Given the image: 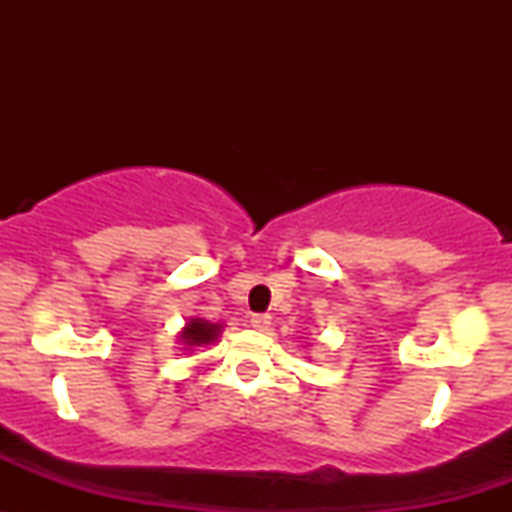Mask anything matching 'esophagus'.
<instances>
[{"label": "esophagus", "mask_w": 512, "mask_h": 512, "mask_svg": "<svg viewBox=\"0 0 512 512\" xmlns=\"http://www.w3.org/2000/svg\"><path fill=\"white\" fill-rule=\"evenodd\" d=\"M250 325L255 327V330H269V325H272V315L269 313H255L250 317Z\"/></svg>", "instance_id": "34e87169"}]
</instances>
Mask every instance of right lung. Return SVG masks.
Instances as JSON below:
<instances>
[{
  "label": "right lung",
  "instance_id": "right-lung-1",
  "mask_svg": "<svg viewBox=\"0 0 512 512\" xmlns=\"http://www.w3.org/2000/svg\"><path fill=\"white\" fill-rule=\"evenodd\" d=\"M219 330H221L219 325H211V322H207V320H192L190 325L185 327V332H182V339H185V344H190V346L209 344V342H214Z\"/></svg>",
  "mask_w": 512,
  "mask_h": 512
}]
</instances>
